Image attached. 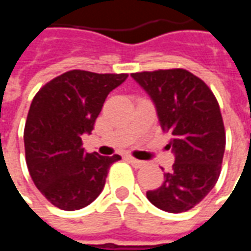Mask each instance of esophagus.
Returning <instances> with one entry per match:
<instances>
[{
    "instance_id": "1",
    "label": "esophagus",
    "mask_w": 251,
    "mask_h": 251,
    "mask_svg": "<svg viewBox=\"0 0 251 251\" xmlns=\"http://www.w3.org/2000/svg\"><path fill=\"white\" fill-rule=\"evenodd\" d=\"M127 161H129V163H130L131 165L134 167V168H142V167L145 165V163H144V161H141V160H137V158H134V157H130V156L127 157Z\"/></svg>"
}]
</instances>
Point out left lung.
Masks as SVG:
<instances>
[{"instance_id":"1","label":"left lung","mask_w":251,"mask_h":251,"mask_svg":"<svg viewBox=\"0 0 251 251\" xmlns=\"http://www.w3.org/2000/svg\"><path fill=\"white\" fill-rule=\"evenodd\" d=\"M156 104L161 129L171 136L172 171L147 198L167 212H184L199 204L219 179L226 131L219 103L200 77L183 68L131 74Z\"/></svg>"}]
</instances>
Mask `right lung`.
<instances>
[{
	"instance_id": "right-lung-1",
	"label": "right lung",
	"mask_w": 251,
	"mask_h": 251,
	"mask_svg": "<svg viewBox=\"0 0 251 251\" xmlns=\"http://www.w3.org/2000/svg\"><path fill=\"white\" fill-rule=\"evenodd\" d=\"M127 74L72 70L44 84L30 103L24 129L26 167L48 201L64 211L97 199L110 165L121 156L86 153L83 133H91L110 91Z\"/></svg>"
}]
</instances>
